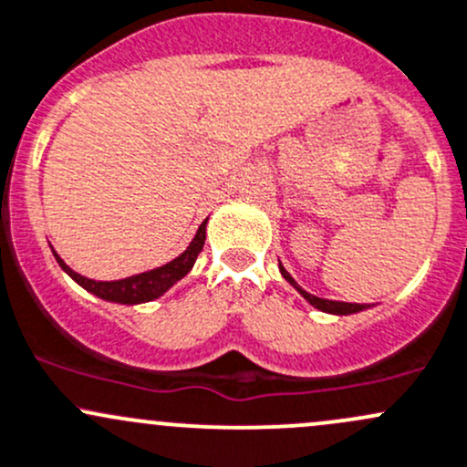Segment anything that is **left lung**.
I'll list each match as a JSON object with an SVG mask.
<instances>
[{"label":"left lung","instance_id":"1","mask_svg":"<svg viewBox=\"0 0 467 467\" xmlns=\"http://www.w3.org/2000/svg\"><path fill=\"white\" fill-rule=\"evenodd\" d=\"M279 271H282V275H284V279H286L288 284H291L293 288H296V291L299 293V296H302L304 299H306L308 304H313V306L316 308H320V311H324V313H333V316H349V313H358V311H365L367 306H369V304H353V302H333V299H322V297H316V296H311V293H306L304 291L302 286H297V282L296 279L291 277V275L286 273V268L282 266V264H279Z\"/></svg>","mask_w":467,"mask_h":467}]
</instances>
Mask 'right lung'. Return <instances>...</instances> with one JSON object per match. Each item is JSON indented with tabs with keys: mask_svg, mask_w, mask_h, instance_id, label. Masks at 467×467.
I'll return each mask as SVG.
<instances>
[{
	"mask_svg": "<svg viewBox=\"0 0 467 467\" xmlns=\"http://www.w3.org/2000/svg\"><path fill=\"white\" fill-rule=\"evenodd\" d=\"M205 223H208V219L199 225L194 239L190 242V246L185 248L176 259L163 264V266L154 268V271L131 275V277L116 279V282H96V279L82 277V275L71 271V268L62 262L60 254H56V250H53V254H56L62 271H65L71 279H76L82 288H87V291L93 293V296L107 299V302H118V304H143V302H151V299L161 297L168 288L174 286L179 279H183L185 275L192 271L196 257H199V253L203 250V244H205Z\"/></svg>",
	"mask_w": 467,
	"mask_h": 467,
	"instance_id": "right-lung-1",
	"label": "right lung"
}]
</instances>
